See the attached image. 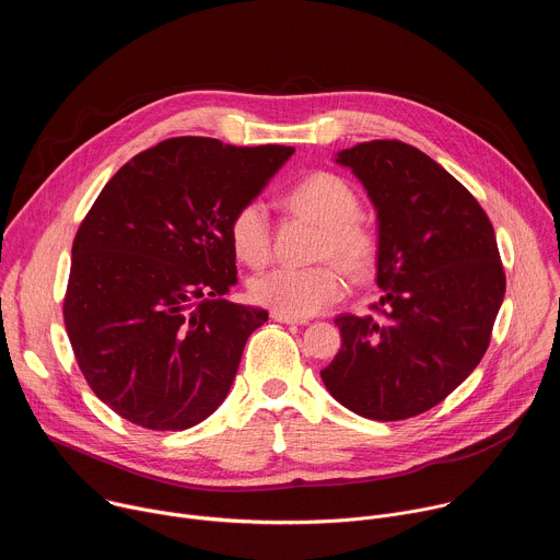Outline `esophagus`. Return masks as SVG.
I'll use <instances>...</instances> for the list:
<instances>
[{
  "mask_svg": "<svg viewBox=\"0 0 560 560\" xmlns=\"http://www.w3.org/2000/svg\"><path fill=\"white\" fill-rule=\"evenodd\" d=\"M275 322H279V324H299V326H305L307 322L305 318H296V316H288V314H281V312H272L270 314Z\"/></svg>",
  "mask_w": 560,
  "mask_h": 560,
  "instance_id": "obj_1",
  "label": "esophagus"
}]
</instances>
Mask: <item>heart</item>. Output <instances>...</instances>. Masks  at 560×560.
Masks as SVG:
<instances>
[{
	"instance_id": "1",
	"label": "heart",
	"mask_w": 560,
	"mask_h": 560,
	"mask_svg": "<svg viewBox=\"0 0 560 560\" xmlns=\"http://www.w3.org/2000/svg\"><path fill=\"white\" fill-rule=\"evenodd\" d=\"M290 210L322 225L318 259H335L350 275H365L376 261V236L357 217L361 201L354 188L332 175L314 173L301 179L285 197ZM228 238L234 257L259 268L270 259V217L266 203L253 199L238 206L228 225ZM348 292V281L335 264L312 268L279 266L250 279V296L288 316L305 318L324 312L341 301Z\"/></svg>"
}]
</instances>
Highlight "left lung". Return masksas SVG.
Here are the masks:
<instances>
[{
    "label": "left lung",
    "mask_w": 560,
    "mask_h": 560,
    "mask_svg": "<svg viewBox=\"0 0 560 560\" xmlns=\"http://www.w3.org/2000/svg\"><path fill=\"white\" fill-rule=\"evenodd\" d=\"M335 162L368 190L378 221V316L341 314V350L322 370L341 406L372 421L417 417L481 363L505 296L494 228L419 148L376 139Z\"/></svg>",
    "instance_id": "left-lung-1"
}]
</instances>
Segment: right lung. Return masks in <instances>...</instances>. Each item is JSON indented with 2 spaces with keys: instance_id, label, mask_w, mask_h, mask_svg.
I'll use <instances>...</instances> for the list:
<instances>
[{
  "instance_id": "right-lung-1",
  "label": "right lung",
  "mask_w": 560,
  "mask_h": 560,
  "mask_svg": "<svg viewBox=\"0 0 560 560\" xmlns=\"http://www.w3.org/2000/svg\"><path fill=\"white\" fill-rule=\"evenodd\" d=\"M290 145L175 137L132 156L72 242L63 324L93 392L145 430H188L230 392L268 312L223 299L236 283L228 225Z\"/></svg>"
}]
</instances>
